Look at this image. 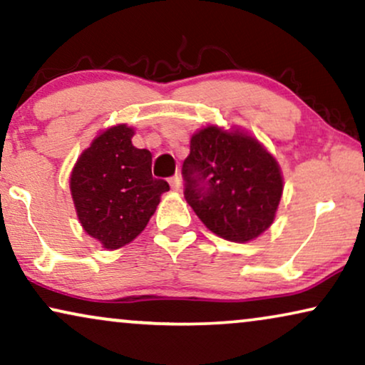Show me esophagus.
Wrapping results in <instances>:
<instances>
[{
    "label": "esophagus",
    "mask_w": 365,
    "mask_h": 365,
    "mask_svg": "<svg viewBox=\"0 0 365 365\" xmlns=\"http://www.w3.org/2000/svg\"><path fill=\"white\" fill-rule=\"evenodd\" d=\"M170 187H172L175 192H178L180 188H182V178H180V175H175V177L170 178Z\"/></svg>",
    "instance_id": "34e87169"
}]
</instances>
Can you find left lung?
I'll return each instance as SVG.
<instances>
[{
	"mask_svg": "<svg viewBox=\"0 0 365 365\" xmlns=\"http://www.w3.org/2000/svg\"><path fill=\"white\" fill-rule=\"evenodd\" d=\"M182 177L193 212L208 230L232 242L265 232L284 190L279 163L255 138L217 126L193 135Z\"/></svg>",
	"mask_w": 365,
	"mask_h": 365,
	"instance_id": "8db88e82",
	"label": "left lung"
}]
</instances>
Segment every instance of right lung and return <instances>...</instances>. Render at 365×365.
Returning <instances> with one entry per match:
<instances>
[{
    "label": "right lung",
    "mask_w": 365,
    "mask_h": 365,
    "mask_svg": "<svg viewBox=\"0 0 365 365\" xmlns=\"http://www.w3.org/2000/svg\"><path fill=\"white\" fill-rule=\"evenodd\" d=\"M133 130L118 125L98 135L78 158L70 188L85 232L105 249L130 244L147 227L165 180L153 178L152 153L132 145Z\"/></svg>",
    "instance_id": "obj_1"
}]
</instances>
